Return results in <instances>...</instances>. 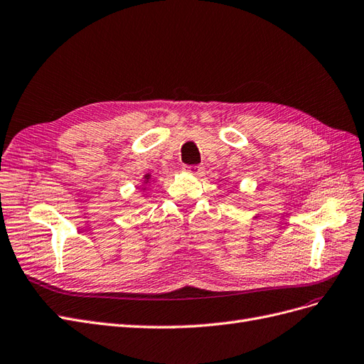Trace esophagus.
Segmentation results:
<instances>
[{
	"mask_svg": "<svg viewBox=\"0 0 364 364\" xmlns=\"http://www.w3.org/2000/svg\"><path fill=\"white\" fill-rule=\"evenodd\" d=\"M183 171L186 173H189V175H201L203 168L201 166H196V165H187V166L183 168Z\"/></svg>",
	"mask_w": 364,
	"mask_h": 364,
	"instance_id": "34e87169",
	"label": "esophagus"
}]
</instances>
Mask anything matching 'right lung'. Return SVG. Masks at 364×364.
Listing matches in <instances>:
<instances>
[{
    "label": "right lung",
    "mask_w": 364,
    "mask_h": 364,
    "mask_svg": "<svg viewBox=\"0 0 364 364\" xmlns=\"http://www.w3.org/2000/svg\"><path fill=\"white\" fill-rule=\"evenodd\" d=\"M149 178H151V175H149V173H146V175H145V181H144V183H149Z\"/></svg>",
    "instance_id": "add662e5"
}]
</instances>
